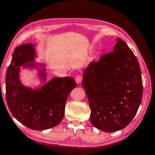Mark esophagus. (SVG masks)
I'll return each instance as SVG.
<instances>
[{
  "label": "esophagus",
  "mask_w": 155,
  "mask_h": 155,
  "mask_svg": "<svg viewBox=\"0 0 155 155\" xmlns=\"http://www.w3.org/2000/svg\"><path fill=\"white\" fill-rule=\"evenodd\" d=\"M82 80V76L81 75H77L75 77V82L78 84H79L81 82V81Z\"/></svg>",
  "instance_id": "esophagus-1"
}]
</instances>
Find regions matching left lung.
Returning a JSON list of instances; mask_svg holds the SVG:
<instances>
[{"mask_svg": "<svg viewBox=\"0 0 155 155\" xmlns=\"http://www.w3.org/2000/svg\"><path fill=\"white\" fill-rule=\"evenodd\" d=\"M114 51L92 61L84 72L82 86L93 125L114 132L131 123L142 99L139 62L127 43L117 39Z\"/></svg>", "mask_w": 155, "mask_h": 155, "instance_id": "left-lung-1", "label": "left lung"}]
</instances>
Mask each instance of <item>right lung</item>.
<instances>
[{
	"instance_id": "add662e5",
	"label": "right lung",
	"mask_w": 155,
	"mask_h": 155,
	"mask_svg": "<svg viewBox=\"0 0 155 155\" xmlns=\"http://www.w3.org/2000/svg\"><path fill=\"white\" fill-rule=\"evenodd\" d=\"M35 54L31 43L15 48L7 71L6 99L11 113L19 122L31 129L45 130L62 120L68 96L76 83L72 78H54L41 90L24 87L19 80V67L34 61Z\"/></svg>"
}]
</instances>
